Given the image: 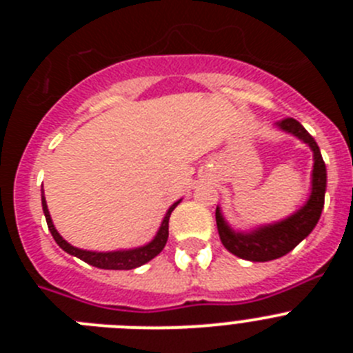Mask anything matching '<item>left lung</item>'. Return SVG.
<instances>
[{"instance_id":"8db88e82","label":"left lung","mask_w":353,"mask_h":353,"mask_svg":"<svg viewBox=\"0 0 353 353\" xmlns=\"http://www.w3.org/2000/svg\"><path fill=\"white\" fill-rule=\"evenodd\" d=\"M276 127L286 134H292L313 152V171H311V191L299 210L281 221L251 228L248 232L235 230L224 219L221 207L215 208V223L221 242L228 251L249 261H270L285 256L286 252L297 248L316 226L323 210L327 189V170L316 141L304 127L293 118L277 121Z\"/></svg>"}]
</instances>
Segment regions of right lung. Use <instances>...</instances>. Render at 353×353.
<instances>
[{
    "label": "right lung",
    "mask_w": 353,
    "mask_h": 353,
    "mask_svg": "<svg viewBox=\"0 0 353 353\" xmlns=\"http://www.w3.org/2000/svg\"><path fill=\"white\" fill-rule=\"evenodd\" d=\"M182 199L179 201H174L170 208L164 214V219H162L161 226H159L157 233L152 240H150L148 244L139 245V248H132V249H118V251H88V249H79L74 248L72 244H68L67 240L58 233V230L54 228L51 219V214H49L48 208V201L43 198V189H42V210L43 215H46V221H48L49 232H51L52 239L56 240V244L60 245L65 252L72 254V256L79 258V260L86 261L88 265H93L97 269H105V270H130L136 269V267H141V265L148 263L152 258H155L159 252L164 249L168 242V223H170V215L171 212L174 210V207L180 203Z\"/></svg>",
    "instance_id": "obj_1"
}]
</instances>
